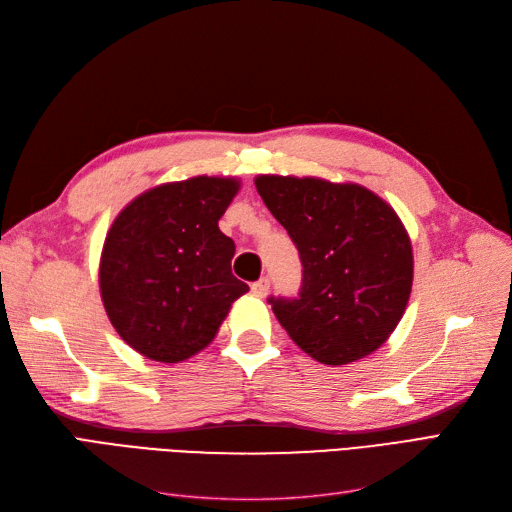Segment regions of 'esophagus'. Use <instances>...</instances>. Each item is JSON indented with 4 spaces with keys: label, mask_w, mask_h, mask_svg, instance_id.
<instances>
[{
    "label": "esophagus",
    "mask_w": 512,
    "mask_h": 512,
    "mask_svg": "<svg viewBox=\"0 0 512 512\" xmlns=\"http://www.w3.org/2000/svg\"><path fill=\"white\" fill-rule=\"evenodd\" d=\"M252 292L256 294V297L265 299L267 294H269V280H267V277H262V280L254 282V284H252Z\"/></svg>",
    "instance_id": "34e87169"
}]
</instances>
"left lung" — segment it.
<instances>
[{"instance_id": "1", "label": "left lung", "mask_w": 512, "mask_h": 512, "mask_svg": "<svg viewBox=\"0 0 512 512\" xmlns=\"http://www.w3.org/2000/svg\"><path fill=\"white\" fill-rule=\"evenodd\" d=\"M254 183L303 262L299 299H271L292 342L333 367L376 352L404 316L414 280L397 211L352 181L258 175Z\"/></svg>"}]
</instances>
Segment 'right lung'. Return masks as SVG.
I'll use <instances>...</instances> for the list:
<instances>
[{
  "mask_svg": "<svg viewBox=\"0 0 512 512\" xmlns=\"http://www.w3.org/2000/svg\"><path fill=\"white\" fill-rule=\"evenodd\" d=\"M239 177L160 183L119 211L100 254V297L119 337L158 363L207 348L250 290L230 271L235 241L218 222Z\"/></svg>",
  "mask_w": 512,
  "mask_h": 512,
  "instance_id": "add662e5",
  "label": "right lung"
}]
</instances>
